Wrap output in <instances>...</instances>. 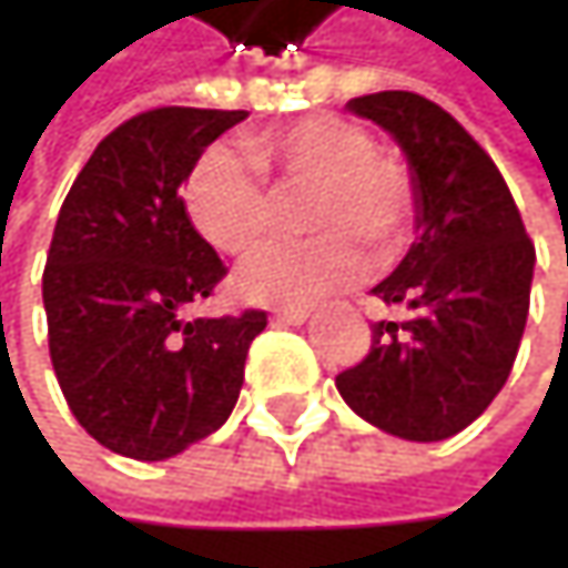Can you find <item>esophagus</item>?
I'll return each instance as SVG.
<instances>
[{
    "label": "esophagus",
    "mask_w": 568,
    "mask_h": 568,
    "mask_svg": "<svg viewBox=\"0 0 568 568\" xmlns=\"http://www.w3.org/2000/svg\"><path fill=\"white\" fill-rule=\"evenodd\" d=\"M312 315V308H305V305H288V308H276V322H283V325H302L305 318Z\"/></svg>",
    "instance_id": "1"
}]
</instances>
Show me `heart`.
Returning <instances> with one entry per match:
<instances>
[{"label": "heart", "instance_id": "obj_1", "mask_svg": "<svg viewBox=\"0 0 568 568\" xmlns=\"http://www.w3.org/2000/svg\"><path fill=\"white\" fill-rule=\"evenodd\" d=\"M276 193H298V226L312 236L260 250L233 280L236 295L263 305H308L355 283L365 253L392 256L414 226L417 186L410 168L375 148L358 121L312 114L246 138V154L210 148L183 183L193 230L223 256L256 250L273 220Z\"/></svg>", "mask_w": 568, "mask_h": 568}]
</instances>
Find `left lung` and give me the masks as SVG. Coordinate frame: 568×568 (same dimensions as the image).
I'll list each match as a JSON object with an SVG mask.
<instances>
[{
	"instance_id": "1",
	"label": "left lung",
	"mask_w": 568,
	"mask_h": 568,
	"mask_svg": "<svg viewBox=\"0 0 568 568\" xmlns=\"http://www.w3.org/2000/svg\"><path fill=\"white\" fill-rule=\"evenodd\" d=\"M348 108L404 148L417 186V243L372 288L404 305L335 378L345 404L404 440H444L477 420L510 378L529 315L536 246L490 154L440 104L378 91Z\"/></svg>"
}]
</instances>
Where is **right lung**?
Wrapping results in <instances>:
<instances>
[{"instance_id":"right-lung-1","label":"right lung","mask_w":568,"mask_h":568,"mask_svg":"<svg viewBox=\"0 0 568 568\" xmlns=\"http://www.w3.org/2000/svg\"><path fill=\"white\" fill-rule=\"evenodd\" d=\"M246 111L154 108L114 128L58 213L42 298L58 388L108 450L164 460L236 407L263 308L186 318L226 266L190 226L180 183Z\"/></svg>"}]
</instances>
